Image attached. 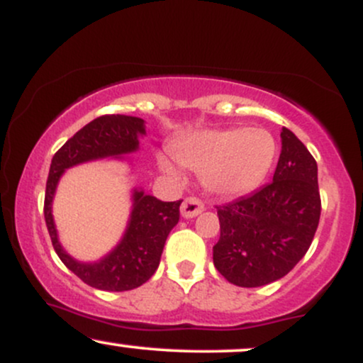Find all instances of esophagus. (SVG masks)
I'll use <instances>...</instances> for the list:
<instances>
[{"instance_id":"esophagus-1","label":"esophagus","mask_w":363,"mask_h":363,"mask_svg":"<svg viewBox=\"0 0 363 363\" xmlns=\"http://www.w3.org/2000/svg\"><path fill=\"white\" fill-rule=\"evenodd\" d=\"M204 204L198 198H186L181 204V215L184 218H194L203 213Z\"/></svg>"}]
</instances>
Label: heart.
Returning a JSON list of instances; mask_svg holds the SVG:
<instances>
[{
	"instance_id": "b5f03b06",
	"label": "heart",
	"mask_w": 363,
	"mask_h": 363,
	"mask_svg": "<svg viewBox=\"0 0 363 363\" xmlns=\"http://www.w3.org/2000/svg\"><path fill=\"white\" fill-rule=\"evenodd\" d=\"M172 152L179 164L201 174L209 193L235 198L264 182L276 160L277 143L264 128L201 130L187 135ZM157 162L165 176L181 181V170L167 155Z\"/></svg>"
}]
</instances>
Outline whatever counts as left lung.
Masks as SVG:
<instances>
[{
    "mask_svg": "<svg viewBox=\"0 0 363 363\" xmlns=\"http://www.w3.org/2000/svg\"><path fill=\"white\" fill-rule=\"evenodd\" d=\"M272 182L216 206L220 240L213 262L226 281L260 287L289 274L311 245L321 215L318 165L304 143L282 128Z\"/></svg>",
    "mask_w": 363,
    "mask_h": 363,
    "instance_id": "obj_1",
    "label": "left lung"
}]
</instances>
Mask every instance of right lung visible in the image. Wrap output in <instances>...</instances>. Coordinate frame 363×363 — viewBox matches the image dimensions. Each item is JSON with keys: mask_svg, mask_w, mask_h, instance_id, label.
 Wrapping results in <instances>:
<instances>
[{"mask_svg": "<svg viewBox=\"0 0 363 363\" xmlns=\"http://www.w3.org/2000/svg\"><path fill=\"white\" fill-rule=\"evenodd\" d=\"M145 135V121L137 116L104 115L87 123L69 138L52 159L47 179L45 215L52 245L59 259L87 286L101 291H130L145 284L160 264L165 240L179 221V206L182 201H160L133 189L132 213L120 243L101 260L79 262L72 259L57 237L52 216L57 184L64 170L89 160L121 157L138 150V138Z\"/></svg>", "mask_w": 363, "mask_h": 363, "instance_id": "1", "label": "right lung"}]
</instances>
